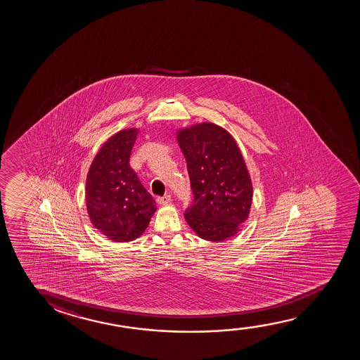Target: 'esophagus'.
I'll return each instance as SVG.
<instances>
[{
  "mask_svg": "<svg viewBox=\"0 0 360 360\" xmlns=\"http://www.w3.org/2000/svg\"><path fill=\"white\" fill-rule=\"evenodd\" d=\"M171 200H172V197H171L169 194H167V195H163V197L158 198V204H161V205H166L168 202H171Z\"/></svg>",
  "mask_w": 360,
  "mask_h": 360,
  "instance_id": "obj_1",
  "label": "esophagus"
}]
</instances>
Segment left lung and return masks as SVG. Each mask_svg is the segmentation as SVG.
Returning a JSON list of instances; mask_svg holds the SVG:
<instances>
[{
    "instance_id": "8db88e82",
    "label": "left lung",
    "mask_w": 360,
    "mask_h": 360,
    "mask_svg": "<svg viewBox=\"0 0 360 360\" xmlns=\"http://www.w3.org/2000/svg\"><path fill=\"white\" fill-rule=\"evenodd\" d=\"M177 141L187 161L193 202L188 225L207 241L235 236L251 209V177L231 134L217 124L181 129Z\"/></svg>"
}]
</instances>
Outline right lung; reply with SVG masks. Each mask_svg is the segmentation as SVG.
Returning a JSON list of instances; mask_svg holds the SVG:
<instances>
[{"label": "right lung", "instance_id": "1", "mask_svg": "<svg viewBox=\"0 0 360 360\" xmlns=\"http://www.w3.org/2000/svg\"><path fill=\"white\" fill-rule=\"evenodd\" d=\"M138 131L125 129L109 138L96 155L86 179L91 222L112 241L136 240L158 209L129 165Z\"/></svg>", "mask_w": 360, "mask_h": 360}]
</instances>
